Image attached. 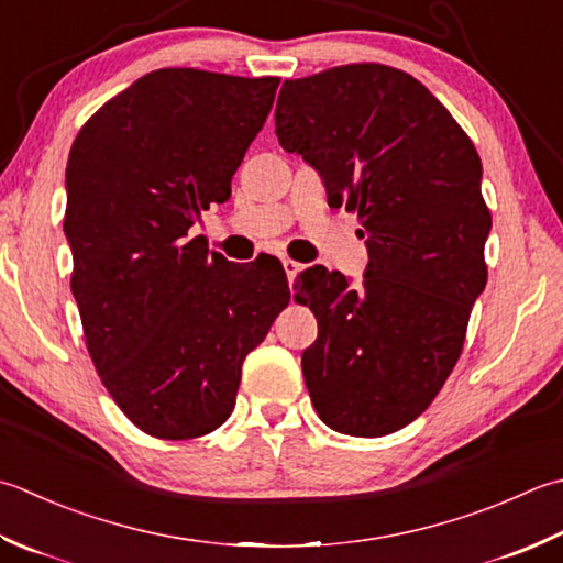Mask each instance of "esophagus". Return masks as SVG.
Segmentation results:
<instances>
[{
  "label": "esophagus",
  "mask_w": 563,
  "mask_h": 563,
  "mask_svg": "<svg viewBox=\"0 0 563 563\" xmlns=\"http://www.w3.org/2000/svg\"><path fill=\"white\" fill-rule=\"evenodd\" d=\"M283 268H285V275H288V280L292 283L295 280V275L297 273H300V263H297V261H292V258H283Z\"/></svg>",
  "instance_id": "esophagus-1"
}]
</instances>
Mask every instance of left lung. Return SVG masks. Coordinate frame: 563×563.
Wrapping results in <instances>:
<instances>
[{
	"label": "left lung",
	"mask_w": 563,
	"mask_h": 563,
	"mask_svg": "<svg viewBox=\"0 0 563 563\" xmlns=\"http://www.w3.org/2000/svg\"><path fill=\"white\" fill-rule=\"evenodd\" d=\"M275 134L322 175L329 207L358 212L368 249L356 288L319 266L297 283L322 322L302 354L314 410L341 434L398 432L454 371L488 280L478 151L420 80L380 63L285 80Z\"/></svg>",
	"instance_id": "left-lung-1"
}]
</instances>
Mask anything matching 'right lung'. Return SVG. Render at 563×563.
<instances>
[{
    "instance_id": "right-lung-1",
    "label": "right lung",
    "mask_w": 563,
    "mask_h": 563,
    "mask_svg": "<svg viewBox=\"0 0 563 563\" xmlns=\"http://www.w3.org/2000/svg\"><path fill=\"white\" fill-rule=\"evenodd\" d=\"M278 77L163 68L85 121L65 187L70 290L119 410L156 439L214 432L241 363L288 307L280 263H229L190 229L231 195Z\"/></svg>"
}]
</instances>
